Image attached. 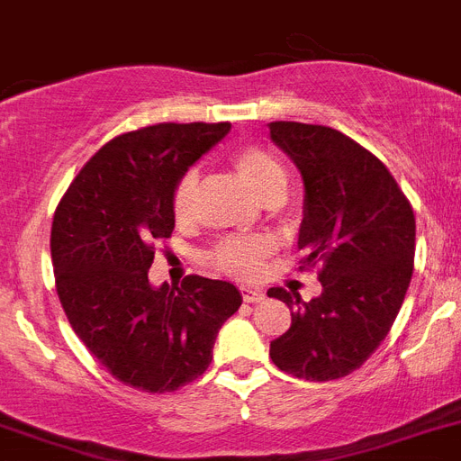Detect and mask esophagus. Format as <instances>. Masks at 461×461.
Returning <instances> with one entry per match:
<instances>
[{
	"label": "esophagus",
	"instance_id": "esophagus-1",
	"mask_svg": "<svg viewBox=\"0 0 461 461\" xmlns=\"http://www.w3.org/2000/svg\"><path fill=\"white\" fill-rule=\"evenodd\" d=\"M241 295H243V303H250V304L262 303V300H265V293L258 288H241Z\"/></svg>",
	"mask_w": 461,
	"mask_h": 461
}]
</instances>
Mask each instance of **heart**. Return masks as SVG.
<instances>
[{
    "instance_id": "1",
    "label": "heart",
    "mask_w": 461,
    "mask_h": 461,
    "mask_svg": "<svg viewBox=\"0 0 461 461\" xmlns=\"http://www.w3.org/2000/svg\"><path fill=\"white\" fill-rule=\"evenodd\" d=\"M231 168L239 180L265 203L281 201L288 187V173L284 164L272 152H267L265 147L249 145L237 149L231 157ZM196 196H199V171L189 168L180 176L173 189V215L180 222H187L194 215ZM272 250L274 243L265 237H224L212 246L208 260L230 276L253 278Z\"/></svg>"
}]
</instances>
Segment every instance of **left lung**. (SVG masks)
I'll use <instances>...</instances> for the list:
<instances>
[{
  "instance_id": "obj_1",
  "label": "left lung",
  "mask_w": 461,
  "mask_h": 461,
  "mask_svg": "<svg viewBox=\"0 0 461 461\" xmlns=\"http://www.w3.org/2000/svg\"><path fill=\"white\" fill-rule=\"evenodd\" d=\"M269 138L303 173L300 269L319 265L323 285L309 303L267 290L293 316L269 356L300 380H339L368 361L396 321L412 278L415 212L380 158L339 131L272 122Z\"/></svg>"
}]
</instances>
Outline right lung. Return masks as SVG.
<instances>
[{
	"label": "right lung",
	"mask_w": 461,
	"mask_h": 461,
	"mask_svg": "<svg viewBox=\"0 0 461 461\" xmlns=\"http://www.w3.org/2000/svg\"><path fill=\"white\" fill-rule=\"evenodd\" d=\"M231 123H157L117 135L72 180L53 215L51 260L69 326L114 380L176 392L206 373L239 307L230 281L154 288V246L176 227L173 189Z\"/></svg>",
	"instance_id": "obj_1"
}]
</instances>
